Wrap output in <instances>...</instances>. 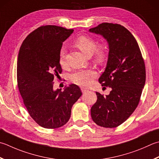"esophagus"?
Wrapping results in <instances>:
<instances>
[{"mask_svg": "<svg viewBox=\"0 0 159 159\" xmlns=\"http://www.w3.org/2000/svg\"><path fill=\"white\" fill-rule=\"evenodd\" d=\"M81 91L83 93H85L89 91V89L88 88H81Z\"/></svg>", "mask_w": 159, "mask_h": 159, "instance_id": "esophagus-1", "label": "esophagus"}]
</instances>
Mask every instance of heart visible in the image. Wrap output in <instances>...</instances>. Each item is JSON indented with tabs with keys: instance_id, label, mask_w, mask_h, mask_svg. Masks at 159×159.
<instances>
[{
	"instance_id": "heart-1",
	"label": "heart",
	"mask_w": 159,
	"mask_h": 159,
	"mask_svg": "<svg viewBox=\"0 0 159 159\" xmlns=\"http://www.w3.org/2000/svg\"><path fill=\"white\" fill-rule=\"evenodd\" d=\"M86 57H90L94 54V59L96 63L102 64L107 57V48L104 44L96 46V42L94 39L88 36H79L74 43ZM59 64L63 68L67 66L65 61V50L62 48L59 53ZM97 76V72L92 69L76 71L70 76V80L76 85L81 87H87L92 83Z\"/></svg>"
}]
</instances>
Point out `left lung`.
<instances>
[{"label": "left lung", "mask_w": 159, "mask_h": 159, "mask_svg": "<svg viewBox=\"0 0 159 159\" xmlns=\"http://www.w3.org/2000/svg\"><path fill=\"white\" fill-rule=\"evenodd\" d=\"M89 31L108 43L107 66L98 81L111 88L106 96L96 92L92 119L99 126L112 128L125 122L138 106L145 83V63L137 41L125 27L103 23Z\"/></svg>", "instance_id": "8db88e82"}]
</instances>
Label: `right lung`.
<instances>
[{
  "label": "right lung",
  "instance_id": "right-lung-1",
  "mask_svg": "<svg viewBox=\"0 0 159 159\" xmlns=\"http://www.w3.org/2000/svg\"><path fill=\"white\" fill-rule=\"evenodd\" d=\"M73 32L56 25L41 26L30 33L20 48L18 89L30 116L44 128L55 129L66 124L72 105L82 95L75 84L64 91L53 89L54 76L62 72L59 53Z\"/></svg>",
  "mask_w": 159,
  "mask_h": 159
}]
</instances>
